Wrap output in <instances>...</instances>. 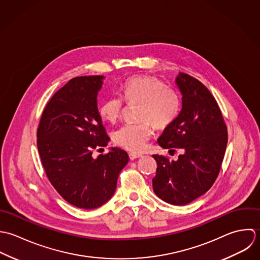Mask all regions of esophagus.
Listing matches in <instances>:
<instances>
[{
    "mask_svg": "<svg viewBox=\"0 0 260 260\" xmlns=\"http://www.w3.org/2000/svg\"><path fill=\"white\" fill-rule=\"evenodd\" d=\"M128 156H129L131 159H135V158H138V157L142 156V155L141 154H137V153H129Z\"/></svg>",
    "mask_w": 260,
    "mask_h": 260,
    "instance_id": "34e87169",
    "label": "esophagus"
}]
</instances>
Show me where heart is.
Returning <instances> with one entry per match:
<instances>
[{"label":"heart","instance_id":"heart-1","mask_svg":"<svg viewBox=\"0 0 260 260\" xmlns=\"http://www.w3.org/2000/svg\"><path fill=\"white\" fill-rule=\"evenodd\" d=\"M122 94L126 104H141L138 117L142 121L121 125L113 133V140L128 151L142 152L153 135L152 123L161 129L176 120L181 109V98L177 90L167 87L161 80L147 75L127 79L122 85ZM123 100L116 94L104 100L99 108L104 120L114 122L120 116Z\"/></svg>","mask_w":260,"mask_h":260}]
</instances>
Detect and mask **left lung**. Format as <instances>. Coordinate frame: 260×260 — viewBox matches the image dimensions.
<instances>
[{
	"label": "left lung",
	"instance_id": "1",
	"mask_svg": "<svg viewBox=\"0 0 260 260\" xmlns=\"http://www.w3.org/2000/svg\"><path fill=\"white\" fill-rule=\"evenodd\" d=\"M176 83L183 95L182 109L157 143L164 149H180L184 154L177 160L153 155L157 165L153 188L165 202L182 206L205 194L215 183L228 134L220 107L203 83L183 72Z\"/></svg>",
	"mask_w": 260,
	"mask_h": 260
}]
</instances>
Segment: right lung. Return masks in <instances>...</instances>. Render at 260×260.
I'll return each mask as SVG.
<instances>
[{"mask_svg":"<svg viewBox=\"0 0 260 260\" xmlns=\"http://www.w3.org/2000/svg\"><path fill=\"white\" fill-rule=\"evenodd\" d=\"M103 79L93 75L69 80L46 104L37 128V147L48 180L65 201L81 209L106 203L128 161L119 148L92 156L109 141L96 102Z\"/></svg>","mask_w":260,"mask_h":260,"instance_id":"add662e5","label":"right lung"}]
</instances>
